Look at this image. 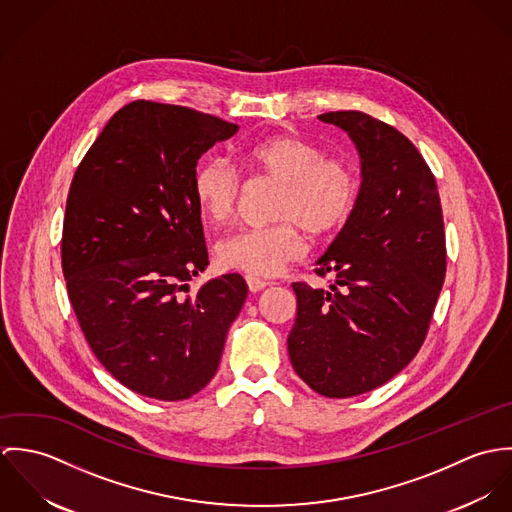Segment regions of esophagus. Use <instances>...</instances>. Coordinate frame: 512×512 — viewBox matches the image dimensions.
Returning <instances> with one entry per match:
<instances>
[{"label": "esophagus", "instance_id": "1", "mask_svg": "<svg viewBox=\"0 0 512 512\" xmlns=\"http://www.w3.org/2000/svg\"><path fill=\"white\" fill-rule=\"evenodd\" d=\"M246 284H248V290L254 293L262 292V290L268 286L266 280H260V278H256V276H246Z\"/></svg>", "mask_w": 512, "mask_h": 512}]
</instances>
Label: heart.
<instances>
[{"instance_id": "obj_1", "label": "heart", "mask_w": 512, "mask_h": 512, "mask_svg": "<svg viewBox=\"0 0 512 512\" xmlns=\"http://www.w3.org/2000/svg\"><path fill=\"white\" fill-rule=\"evenodd\" d=\"M244 165L280 183L268 226H252L222 238L217 260L228 270L250 276H278L303 258L307 240L341 228L359 197V177L345 157H329L327 149L297 136H278L240 151ZM242 193V175L226 157H207L193 173V197L205 219L224 224L234 217Z\"/></svg>"}]
</instances>
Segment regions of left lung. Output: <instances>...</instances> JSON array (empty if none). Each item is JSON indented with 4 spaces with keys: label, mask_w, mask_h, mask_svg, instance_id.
I'll list each match as a JSON object with an SVG mask.
<instances>
[{
    "label": "left lung",
    "mask_w": 512,
    "mask_h": 512,
    "mask_svg": "<svg viewBox=\"0 0 512 512\" xmlns=\"http://www.w3.org/2000/svg\"><path fill=\"white\" fill-rule=\"evenodd\" d=\"M321 122L349 134L361 155L351 217L315 262L335 274L327 290L293 284L297 315L288 353L297 376L327 398L388 382L420 351L445 278V234L436 179L396 128L357 110Z\"/></svg>",
    "instance_id": "left-lung-1"
}]
</instances>
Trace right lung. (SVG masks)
Wrapping results in <instances>:
<instances>
[{
    "mask_svg": "<svg viewBox=\"0 0 512 512\" xmlns=\"http://www.w3.org/2000/svg\"><path fill=\"white\" fill-rule=\"evenodd\" d=\"M236 132L211 114L136 100L110 118L74 173L61 244L69 299L96 359L147 398L203 390L246 301L240 274L189 293L209 266L193 173Z\"/></svg>",
    "mask_w": 512,
    "mask_h": 512,
    "instance_id": "obj_1",
    "label": "right lung"
}]
</instances>
